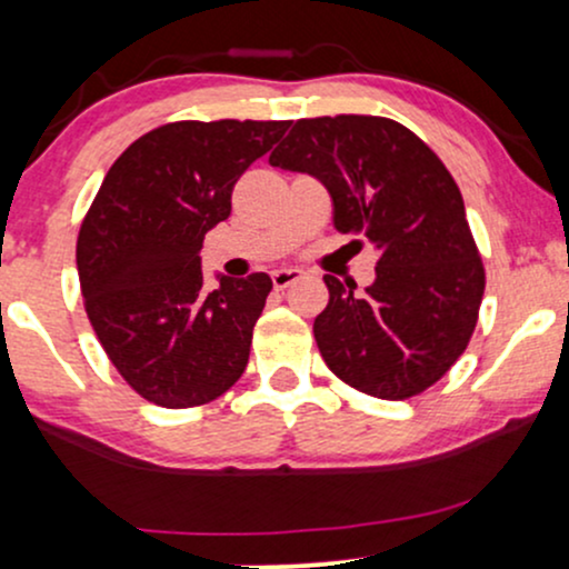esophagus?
<instances>
[{
    "label": "esophagus",
    "mask_w": 569,
    "mask_h": 569,
    "mask_svg": "<svg viewBox=\"0 0 569 569\" xmlns=\"http://www.w3.org/2000/svg\"><path fill=\"white\" fill-rule=\"evenodd\" d=\"M297 280H302V270H291V267H283V270L272 272V286H276L278 291L289 289V286L297 283Z\"/></svg>",
    "instance_id": "obj_1"
}]
</instances>
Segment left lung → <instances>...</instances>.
I'll list each match as a JSON object with an SVG mask.
<instances>
[{"label":"left lung","mask_w":569,"mask_h":569,"mask_svg":"<svg viewBox=\"0 0 569 569\" xmlns=\"http://www.w3.org/2000/svg\"><path fill=\"white\" fill-rule=\"evenodd\" d=\"M270 166L316 176L337 230L380 251L361 297L323 276L329 305L312 335L326 367L385 401L439 382L471 342L485 264L460 189L433 149L388 117H312L293 122Z\"/></svg>","instance_id":"left-lung-1"}]
</instances>
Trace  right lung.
<instances>
[{
    "label": "right lung",
    "mask_w": 569,
    "mask_h": 569,
    "mask_svg": "<svg viewBox=\"0 0 569 569\" xmlns=\"http://www.w3.org/2000/svg\"><path fill=\"white\" fill-rule=\"evenodd\" d=\"M286 120L168 122L136 139L98 189L77 238V270L98 342L147 401L189 409L246 371L272 280L219 276L202 289L206 232L232 187L286 133Z\"/></svg>",
    "instance_id": "add662e5"
}]
</instances>
